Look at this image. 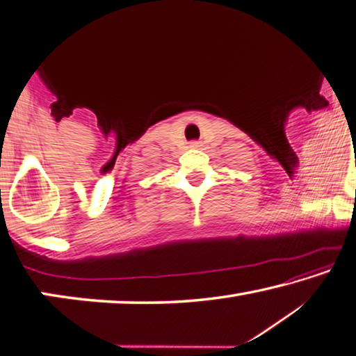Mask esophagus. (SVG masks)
<instances>
[{
  "label": "esophagus",
  "instance_id": "34e87169",
  "mask_svg": "<svg viewBox=\"0 0 356 356\" xmlns=\"http://www.w3.org/2000/svg\"><path fill=\"white\" fill-rule=\"evenodd\" d=\"M190 147H193V148H198V147H201V142H198V140H193V142H190Z\"/></svg>",
  "mask_w": 356,
  "mask_h": 356
}]
</instances>
